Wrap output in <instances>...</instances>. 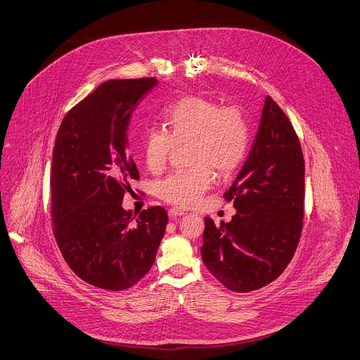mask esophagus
I'll return each mask as SVG.
<instances>
[{
  "mask_svg": "<svg viewBox=\"0 0 360 360\" xmlns=\"http://www.w3.org/2000/svg\"><path fill=\"white\" fill-rule=\"evenodd\" d=\"M168 214H169V217H171V218H175V217H181V215H185V211H182V210H178V208H171Z\"/></svg>",
  "mask_w": 360,
  "mask_h": 360,
  "instance_id": "34e87169",
  "label": "esophagus"
}]
</instances>
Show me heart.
<instances>
[{"label":"heart","mask_w":360,"mask_h":360,"mask_svg":"<svg viewBox=\"0 0 360 360\" xmlns=\"http://www.w3.org/2000/svg\"><path fill=\"white\" fill-rule=\"evenodd\" d=\"M250 123L238 106H222L204 96H186L162 110V130L148 129L142 159L152 174L167 167L174 148L188 145L192 167L172 172L155 184L156 197L175 207L197 204L212 185V169L219 176L236 172L250 149Z\"/></svg>","instance_id":"1"}]
</instances>
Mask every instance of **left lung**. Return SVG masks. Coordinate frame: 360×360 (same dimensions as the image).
Instances as JSON below:
<instances>
[{
	"instance_id": "left-lung-1",
	"label": "left lung",
	"mask_w": 360,
	"mask_h": 360,
	"mask_svg": "<svg viewBox=\"0 0 360 360\" xmlns=\"http://www.w3.org/2000/svg\"><path fill=\"white\" fill-rule=\"evenodd\" d=\"M224 198L234 202L237 214L219 225L205 217L204 264L228 290L247 292L264 287L296 252L304 217L300 141L270 96L250 155Z\"/></svg>"
}]
</instances>
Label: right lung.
I'll list each match as a JSON object with an SVG mask.
<instances>
[{"instance_id":"add662e5","label":"right lung","mask_w":360,"mask_h":360,"mask_svg":"<svg viewBox=\"0 0 360 360\" xmlns=\"http://www.w3.org/2000/svg\"><path fill=\"white\" fill-rule=\"evenodd\" d=\"M155 77L108 80L64 116L53 149L51 218L57 245L86 283L120 291L153 266L168 214L122 208L139 179L127 152V129Z\"/></svg>"}]
</instances>
